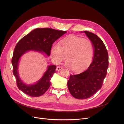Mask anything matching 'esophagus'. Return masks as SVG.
Instances as JSON below:
<instances>
[{"mask_svg": "<svg viewBox=\"0 0 124 124\" xmlns=\"http://www.w3.org/2000/svg\"><path fill=\"white\" fill-rule=\"evenodd\" d=\"M63 67H57V68H56V70H57V71H59V70H61L62 69H63Z\"/></svg>", "mask_w": 124, "mask_h": 124, "instance_id": "obj_1", "label": "esophagus"}]
</instances>
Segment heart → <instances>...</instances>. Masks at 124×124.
I'll list each match as a JSON object with an SVG mask.
<instances>
[{
  "label": "heart",
  "instance_id": "1",
  "mask_svg": "<svg viewBox=\"0 0 124 124\" xmlns=\"http://www.w3.org/2000/svg\"><path fill=\"white\" fill-rule=\"evenodd\" d=\"M93 54V45L90 40L75 36L64 38L60 44H54L50 51L52 60L56 64L60 63L67 56L66 64L75 72L81 71L89 65Z\"/></svg>",
  "mask_w": 124,
  "mask_h": 124
}]
</instances>
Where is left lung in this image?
Returning a JSON list of instances; mask_svg holds the SVG:
<instances>
[{"instance_id": "obj_1", "label": "left lung", "mask_w": 124, "mask_h": 124, "mask_svg": "<svg viewBox=\"0 0 124 124\" xmlns=\"http://www.w3.org/2000/svg\"><path fill=\"white\" fill-rule=\"evenodd\" d=\"M84 32L93 44V60L84 72L70 75L67 83L70 93L79 100L92 97L101 89L108 67V52L102 41L92 32L87 31Z\"/></svg>"}]
</instances>
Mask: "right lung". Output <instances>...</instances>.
Wrapping results in <instances>:
<instances>
[{
    "instance_id": "obj_1",
    "label": "right lung",
    "mask_w": 124,
    "mask_h": 124,
    "mask_svg": "<svg viewBox=\"0 0 124 124\" xmlns=\"http://www.w3.org/2000/svg\"><path fill=\"white\" fill-rule=\"evenodd\" d=\"M67 32L50 28H36L22 38L16 45L12 59L13 73L16 77L19 89L31 97H39L48 90L50 85V78L55 72L56 66H48L46 71L42 78L34 85H26L20 79L18 74V63L20 57L29 50L44 52L47 55L50 54L52 44Z\"/></svg>"
}]
</instances>
